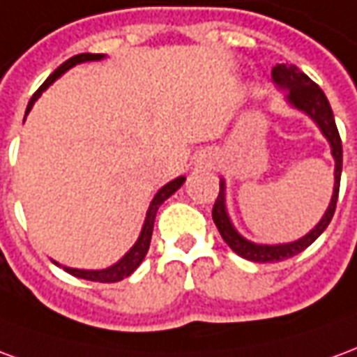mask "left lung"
<instances>
[{"label": "left lung", "mask_w": 357, "mask_h": 357, "mask_svg": "<svg viewBox=\"0 0 357 357\" xmlns=\"http://www.w3.org/2000/svg\"><path fill=\"white\" fill-rule=\"evenodd\" d=\"M271 75L275 84L279 86L280 90H288V103L292 107H296V109L305 113L307 117H312L313 123L319 126L323 136L331 144V153L335 158V190H333V198H331L327 211L321 217L319 223L315 225V229H312L300 240L288 242V244L269 246V244H254V242H250L244 236H240L236 229L232 227L229 213H227V207H225V181H221V184H219V196L215 199L213 211H211L215 225H217L221 236H223V240L229 244L232 252H236L240 257L255 261V264H273V261L288 259L292 255L304 252L305 248L319 238V234L327 229L333 215H335L338 188H340V173H342V142H340V134H338V128H336L335 115H333V109H331V103H328L325 92L313 82L312 78L298 69L296 65L280 63V65H277L273 69Z\"/></svg>", "instance_id": "obj_1"}]
</instances>
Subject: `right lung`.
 <instances>
[{
    "mask_svg": "<svg viewBox=\"0 0 357 357\" xmlns=\"http://www.w3.org/2000/svg\"><path fill=\"white\" fill-rule=\"evenodd\" d=\"M103 57H105V55H102V53H78V55H75V57L67 59L63 65H59L57 69L53 70L44 84L38 88L36 93L32 96V100L29 102L26 113L32 109V105H34V102L40 98V93L44 92L45 88L52 84V82H55L57 78L61 77L65 70H69L70 67H75V65H78V63L100 61V59H103ZM183 183H184V176H178V178H174V181H171L169 184H165V186H163V188L153 196V199H151V204H150V209H148V215H146V221H144L140 236H138V240H136V244L126 252L125 257H121L117 264L111 265V267H107V269H100V271H86V269H73V267H63V269H65L67 273H70L73 277L93 280V282H119V280L130 277V275L138 269V265L142 264L144 257H146V254H148V250H150L151 232H153V221H155V213H158L159 206H161L169 196H173L174 192L183 186Z\"/></svg>",
    "mask_w": 357,
    "mask_h": 357,
    "instance_id": "1",
    "label": "right lung"
}]
</instances>
